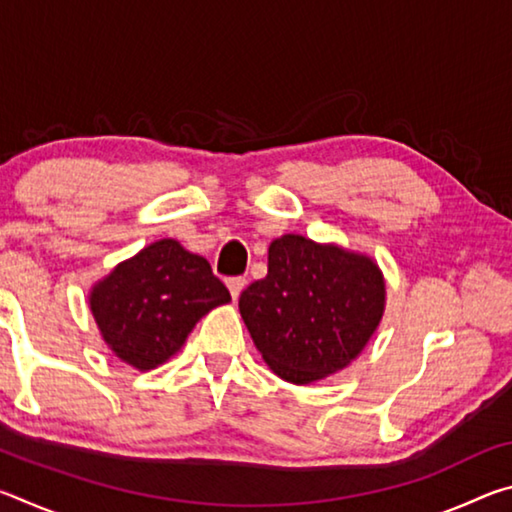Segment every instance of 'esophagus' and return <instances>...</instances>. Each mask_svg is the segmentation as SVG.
Instances as JSON below:
<instances>
[{"mask_svg": "<svg viewBox=\"0 0 512 512\" xmlns=\"http://www.w3.org/2000/svg\"><path fill=\"white\" fill-rule=\"evenodd\" d=\"M225 284H228L232 300H237V298L241 296V291L246 289V280H244V277H230V280L225 282Z\"/></svg>", "mask_w": 512, "mask_h": 512, "instance_id": "obj_1", "label": "esophagus"}]
</instances>
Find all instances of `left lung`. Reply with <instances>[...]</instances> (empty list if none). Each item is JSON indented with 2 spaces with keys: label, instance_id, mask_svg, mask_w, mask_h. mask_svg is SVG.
<instances>
[{
  "label": "left lung",
  "instance_id": "obj_1",
  "mask_svg": "<svg viewBox=\"0 0 512 512\" xmlns=\"http://www.w3.org/2000/svg\"><path fill=\"white\" fill-rule=\"evenodd\" d=\"M384 307L375 259L302 235L273 239L266 277L239 298L266 366L298 386L348 368L377 332Z\"/></svg>",
  "mask_w": 512,
  "mask_h": 512
}]
</instances>
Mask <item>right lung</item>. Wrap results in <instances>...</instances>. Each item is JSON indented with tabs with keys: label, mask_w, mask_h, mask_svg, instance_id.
<instances>
[{
	"label": "right lung",
	"mask_w": 512,
	"mask_h": 512,
	"mask_svg": "<svg viewBox=\"0 0 512 512\" xmlns=\"http://www.w3.org/2000/svg\"><path fill=\"white\" fill-rule=\"evenodd\" d=\"M88 300L110 352L146 372L178 354L198 320L228 305L230 293L205 257L160 239L101 277Z\"/></svg>",
	"instance_id": "add662e5"
}]
</instances>
